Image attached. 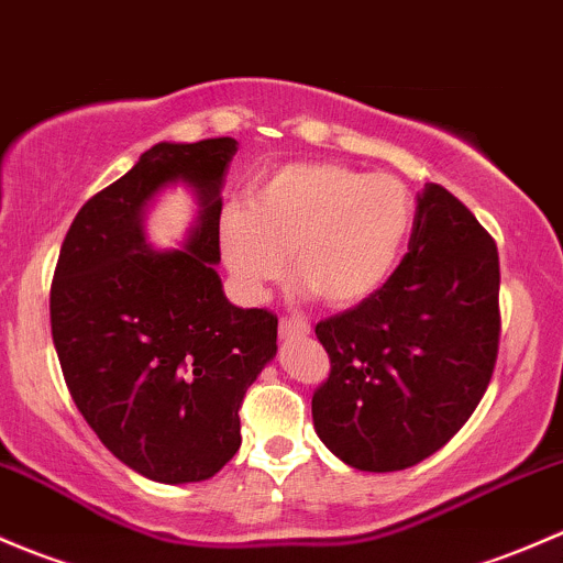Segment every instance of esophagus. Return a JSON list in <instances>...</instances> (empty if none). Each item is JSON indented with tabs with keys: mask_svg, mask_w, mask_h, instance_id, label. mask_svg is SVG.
Listing matches in <instances>:
<instances>
[{
	"mask_svg": "<svg viewBox=\"0 0 563 563\" xmlns=\"http://www.w3.org/2000/svg\"><path fill=\"white\" fill-rule=\"evenodd\" d=\"M311 333V324L306 320H298V317H282L279 322V335L284 341L292 339H306Z\"/></svg>",
	"mask_w": 563,
	"mask_h": 563,
	"instance_id": "obj_1",
	"label": "esophagus"
}]
</instances>
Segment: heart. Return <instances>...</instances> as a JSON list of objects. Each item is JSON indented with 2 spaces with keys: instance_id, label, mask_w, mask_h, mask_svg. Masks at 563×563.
<instances>
[{
  "instance_id": "heart-1",
  "label": "heart",
  "mask_w": 563,
  "mask_h": 563,
  "mask_svg": "<svg viewBox=\"0 0 563 563\" xmlns=\"http://www.w3.org/2000/svg\"><path fill=\"white\" fill-rule=\"evenodd\" d=\"M415 222L407 184L344 165H287L219 217V249L239 289L257 300L292 271L328 306H355L401 260Z\"/></svg>"
}]
</instances>
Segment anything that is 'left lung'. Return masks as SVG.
<instances>
[{
  "mask_svg": "<svg viewBox=\"0 0 563 563\" xmlns=\"http://www.w3.org/2000/svg\"><path fill=\"white\" fill-rule=\"evenodd\" d=\"M314 333L330 357L311 398L324 448L361 472L415 466L461 431L494 376L496 241L455 195L428 184L401 265Z\"/></svg>",
  "mask_w": 563,
  "mask_h": 563,
  "instance_id": "8db88e82",
  "label": "left lung"
}]
</instances>
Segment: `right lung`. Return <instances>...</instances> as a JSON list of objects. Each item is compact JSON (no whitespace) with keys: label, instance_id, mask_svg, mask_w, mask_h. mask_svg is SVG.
<instances>
[{"label":"right lung","instance_id":"obj_1","mask_svg":"<svg viewBox=\"0 0 563 563\" xmlns=\"http://www.w3.org/2000/svg\"><path fill=\"white\" fill-rule=\"evenodd\" d=\"M235 152L233 137L156 143L80 208L51 284V333L75 407L154 483H200L239 453L243 396L276 355V314L230 303L217 274L219 192ZM176 180L196 189L201 217L184 250L159 253L142 211Z\"/></svg>","mask_w":563,"mask_h":563}]
</instances>
